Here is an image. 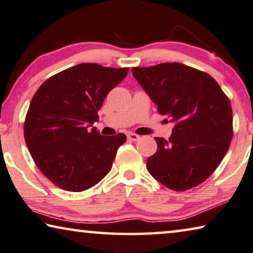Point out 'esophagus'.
I'll return each instance as SVG.
<instances>
[{
  "mask_svg": "<svg viewBox=\"0 0 253 253\" xmlns=\"http://www.w3.org/2000/svg\"><path fill=\"white\" fill-rule=\"evenodd\" d=\"M126 136H127V139L131 140V141H136V140L140 139V135L135 134V133H127Z\"/></svg>",
  "mask_w": 253,
  "mask_h": 253,
  "instance_id": "obj_1",
  "label": "esophagus"
}]
</instances>
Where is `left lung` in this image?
I'll list each match as a JSON object with an SVG mask.
<instances>
[{
	"mask_svg": "<svg viewBox=\"0 0 253 253\" xmlns=\"http://www.w3.org/2000/svg\"><path fill=\"white\" fill-rule=\"evenodd\" d=\"M132 74L159 113L175 124L169 140L155 138L158 148L147 159L149 173L177 192L200 185L230 148L229 98L212 76L179 63L135 67Z\"/></svg>",
	"mask_w": 253,
	"mask_h": 253,
	"instance_id": "8db88e82",
	"label": "left lung"
}]
</instances>
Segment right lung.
<instances>
[{
	"label": "right lung",
	"instance_id": "1",
	"mask_svg": "<svg viewBox=\"0 0 253 253\" xmlns=\"http://www.w3.org/2000/svg\"><path fill=\"white\" fill-rule=\"evenodd\" d=\"M129 68L80 64L48 78L29 106L24 139L37 167L68 192L96 185L111 170L123 133L101 135L93 124L111 89Z\"/></svg>",
	"mask_w": 253,
	"mask_h": 253
}]
</instances>
